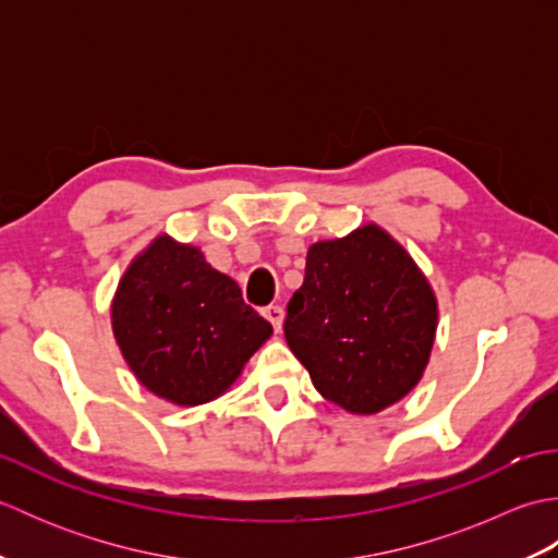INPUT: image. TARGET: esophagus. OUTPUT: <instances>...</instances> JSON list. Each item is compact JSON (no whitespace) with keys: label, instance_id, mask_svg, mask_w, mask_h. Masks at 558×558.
<instances>
[{"label":"esophagus","instance_id":"34e87169","mask_svg":"<svg viewBox=\"0 0 558 558\" xmlns=\"http://www.w3.org/2000/svg\"><path fill=\"white\" fill-rule=\"evenodd\" d=\"M264 316L272 324V328L280 330L282 328V318H286V312H282V306H278V304H270V306H266V310H264Z\"/></svg>","mask_w":558,"mask_h":558}]
</instances>
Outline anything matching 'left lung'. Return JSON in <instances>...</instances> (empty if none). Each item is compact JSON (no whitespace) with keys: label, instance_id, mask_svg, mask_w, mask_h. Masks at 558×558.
Listing matches in <instances>:
<instances>
[{"label":"left lung","instance_id":"1","mask_svg":"<svg viewBox=\"0 0 558 558\" xmlns=\"http://www.w3.org/2000/svg\"><path fill=\"white\" fill-rule=\"evenodd\" d=\"M436 298L412 256L369 222L310 246L286 340L318 393L352 414L405 398L429 364Z\"/></svg>","mask_w":558,"mask_h":558}]
</instances>
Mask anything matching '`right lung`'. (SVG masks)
<instances>
[{"label":"right lung","instance_id":"right-lung-1","mask_svg":"<svg viewBox=\"0 0 558 558\" xmlns=\"http://www.w3.org/2000/svg\"><path fill=\"white\" fill-rule=\"evenodd\" d=\"M112 330L138 381L186 408L222 396L272 333L230 276L168 234L129 264L112 300Z\"/></svg>","mask_w":558,"mask_h":558}]
</instances>
